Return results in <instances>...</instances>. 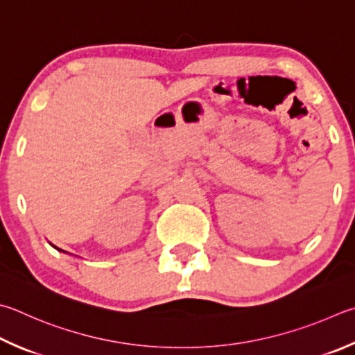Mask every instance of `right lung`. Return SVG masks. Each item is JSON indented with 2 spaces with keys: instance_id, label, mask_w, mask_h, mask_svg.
<instances>
[{
  "instance_id": "obj_1",
  "label": "right lung",
  "mask_w": 355,
  "mask_h": 355,
  "mask_svg": "<svg viewBox=\"0 0 355 355\" xmlns=\"http://www.w3.org/2000/svg\"><path fill=\"white\" fill-rule=\"evenodd\" d=\"M51 245H53V243H51ZM53 247H54V245H53ZM54 248H57V247H54ZM57 250H59V251H62V250H60V248H57Z\"/></svg>"
}]
</instances>
